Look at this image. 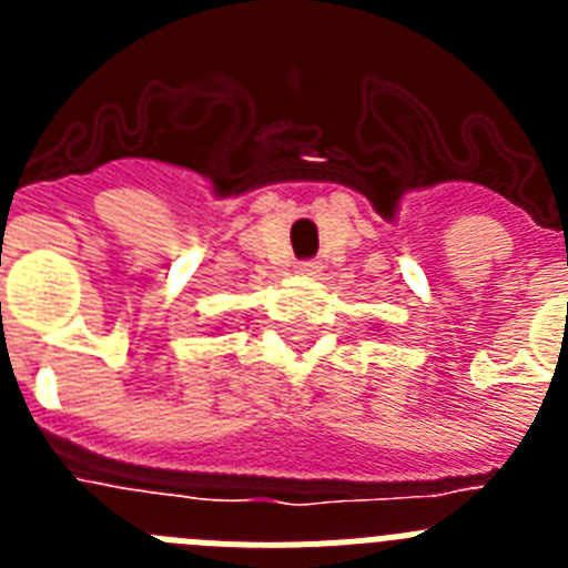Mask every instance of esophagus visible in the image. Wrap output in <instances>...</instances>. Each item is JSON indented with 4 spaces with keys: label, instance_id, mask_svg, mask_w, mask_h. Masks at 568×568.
Instances as JSON below:
<instances>
[{
    "label": "esophagus",
    "instance_id": "1",
    "mask_svg": "<svg viewBox=\"0 0 568 568\" xmlns=\"http://www.w3.org/2000/svg\"><path fill=\"white\" fill-rule=\"evenodd\" d=\"M318 261H304V264H298L301 275H318Z\"/></svg>",
    "mask_w": 568,
    "mask_h": 568
}]
</instances>
